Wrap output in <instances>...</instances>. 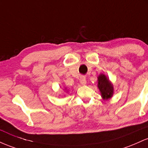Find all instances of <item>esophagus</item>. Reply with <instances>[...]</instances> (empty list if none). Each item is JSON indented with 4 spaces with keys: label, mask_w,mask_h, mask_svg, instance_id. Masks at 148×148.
Listing matches in <instances>:
<instances>
[{
    "label": "esophagus",
    "mask_w": 148,
    "mask_h": 148,
    "mask_svg": "<svg viewBox=\"0 0 148 148\" xmlns=\"http://www.w3.org/2000/svg\"><path fill=\"white\" fill-rule=\"evenodd\" d=\"M79 82H80V84L82 85H85L87 84V80H86V78L84 76H81L79 77Z\"/></svg>",
    "instance_id": "1"
}]
</instances>
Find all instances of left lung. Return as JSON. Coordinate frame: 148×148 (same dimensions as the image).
<instances>
[{
  "instance_id": "1",
  "label": "left lung",
  "mask_w": 148,
  "mask_h": 148,
  "mask_svg": "<svg viewBox=\"0 0 148 148\" xmlns=\"http://www.w3.org/2000/svg\"><path fill=\"white\" fill-rule=\"evenodd\" d=\"M97 78V87L100 91L102 99L103 100L110 99L114 94V87L112 82L103 73H101Z\"/></svg>"
}]
</instances>
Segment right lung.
I'll list each match as a JSON object with an SVG mask.
<instances>
[{
    "instance_id": "1",
    "label": "right lung",
    "mask_w": 148,
    "mask_h": 148,
    "mask_svg": "<svg viewBox=\"0 0 148 148\" xmlns=\"http://www.w3.org/2000/svg\"><path fill=\"white\" fill-rule=\"evenodd\" d=\"M64 90H65L67 92H69V90H67V88H66V87H64Z\"/></svg>"
}]
</instances>
